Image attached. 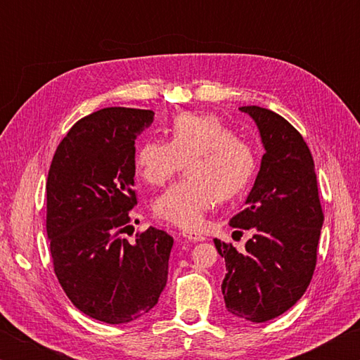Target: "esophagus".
Returning a JSON list of instances; mask_svg holds the SVG:
<instances>
[{
	"label": "esophagus",
	"instance_id": "esophagus-1",
	"mask_svg": "<svg viewBox=\"0 0 360 360\" xmlns=\"http://www.w3.org/2000/svg\"><path fill=\"white\" fill-rule=\"evenodd\" d=\"M182 236H186V238L191 241H205L206 240V236H203L202 233H197V231H182Z\"/></svg>",
	"mask_w": 360,
	"mask_h": 360
}]
</instances>
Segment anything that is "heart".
Listing matches in <instances>:
<instances>
[{
  "instance_id": "b5f03b06",
  "label": "heart",
  "mask_w": 360,
  "mask_h": 360,
  "mask_svg": "<svg viewBox=\"0 0 360 360\" xmlns=\"http://www.w3.org/2000/svg\"><path fill=\"white\" fill-rule=\"evenodd\" d=\"M169 141L149 139L138 150L136 168L160 187L184 168L187 178L155 200L154 211L182 229H198L219 200L227 202L248 187L255 169L252 146L216 115L184 112L168 129Z\"/></svg>"
}]
</instances>
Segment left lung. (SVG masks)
<instances>
[{"label": "left lung", "instance_id": "8db88e82", "mask_svg": "<svg viewBox=\"0 0 360 360\" xmlns=\"http://www.w3.org/2000/svg\"><path fill=\"white\" fill-rule=\"evenodd\" d=\"M240 109L257 124L265 154L230 225L254 235L245 252L217 238L214 245L227 268L225 307L238 318L265 322L294 307L311 283L324 212L313 155L295 127L270 109Z\"/></svg>", "mask_w": 360, "mask_h": 360}]
</instances>
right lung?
Masks as SVG:
<instances>
[{
    "instance_id": "1",
    "label": "right lung",
    "mask_w": 360,
    "mask_h": 360,
    "mask_svg": "<svg viewBox=\"0 0 360 360\" xmlns=\"http://www.w3.org/2000/svg\"><path fill=\"white\" fill-rule=\"evenodd\" d=\"M154 112L105 108L71 127L49 168L46 229L71 303L106 324L149 313L167 285L173 236L149 227L124 238L136 206L135 139Z\"/></svg>"
}]
</instances>
